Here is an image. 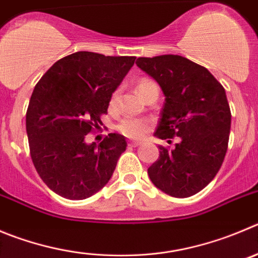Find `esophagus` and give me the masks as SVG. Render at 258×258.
I'll list each match as a JSON object with an SVG mask.
<instances>
[{
    "label": "esophagus",
    "mask_w": 258,
    "mask_h": 258,
    "mask_svg": "<svg viewBox=\"0 0 258 258\" xmlns=\"http://www.w3.org/2000/svg\"><path fill=\"white\" fill-rule=\"evenodd\" d=\"M141 145L140 141H130L128 143V146H132V148H136V146Z\"/></svg>",
    "instance_id": "34e87169"
}]
</instances>
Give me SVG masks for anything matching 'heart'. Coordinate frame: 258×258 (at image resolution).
Returning <instances> with one entry per match:
<instances>
[{
    "instance_id": "b5f03b06",
    "label": "heart",
    "mask_w": 258,
    "mask_h": 258,
    "mask_svg": "<svg viewBox=\"0 0 258 258\" xmlns=\"http://www.w3.org/2000/svg\"><path fill=\"white\" fill-rule=\"evenodd\" d=\"M151 86H156L155 83L149 79H141L137 84V91L139 94H143L144 91L148 90ZM118 100V91H114L112 94L109 99V108L113 109L117 105ZM117 130L121 132L123 136L130 137V139H141L144 135L148 132L149 130V122L146 119H141V118H134V117H127L123 118L119 123H118Z\"/></svg>"
}]
</instances>
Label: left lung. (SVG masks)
<instances>
[{
  "label": "left lung",
  "instance_id": "left-lung-1",
  "mask_svg": "<svg viewBox=\"0 0 258 258\" xmlns=\"http://www.w3.org/2000/svg\"><path fill=\"white\" fill-rule=\"evenodd\" d=\"M136 64L165 96L154 136L168 143L179 137L173 150L159 146L149 177L169 196L196 195L214 179L227 154L232 114L225 90L208 69L182 56L140 57Z\"/></svg>",
  "mask_w": 258,
  "mask_h": 258
}]
</instances>
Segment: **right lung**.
<instances>
[{"instance_id":"right-lung-1","label":"right lung","mask_w":258,"mask_h":258,"mask_svg":"<svg viewBox=\"0 0 258 258\" xmlns=\"http://www.w3.org/2000/svg\"><path fill=\"white\" fill-rule=\"evenodd\" d=\"M136 57L76 52L42 76L26 112L30 155L38 174L59 196L84 200L108 183L126 139L109 134L96 145L85 136L102 124L109 99Z\"/></svg>"}]
</instances>
